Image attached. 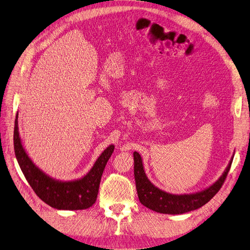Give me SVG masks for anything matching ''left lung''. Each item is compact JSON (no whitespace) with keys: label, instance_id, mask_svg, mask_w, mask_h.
<instances>
[{"label":"left lung","instance_id":"left-lung-1","mask_svg":"<svg viewBox=\"0 0 250 250\" xmlns=\"http://www.w3.org/2000/svg\"><path fill=\"white\" fill-rule=\"evenodd\" d=\"M134 175L140 203L157 213L178 215L197 210L210 201L220 190L229 171L233 155L222 175L211 186L189 194H171L156 187L146 174L141 156L134 151Z\"/></svg>","mask_w":250,"mask_h":250}]
</instances>
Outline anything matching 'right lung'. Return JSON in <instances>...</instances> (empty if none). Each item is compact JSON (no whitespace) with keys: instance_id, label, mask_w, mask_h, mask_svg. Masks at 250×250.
Here are the masks:
<instances>
[{"instance_id":"obj_1","label":"right lung","mask_w":250,"mask_h":250,"mask_svg":"<svg viewBox=\"0 0 250 250\" xmlns=\"http://www.w3.org/2000/svg\"><path fill=\"white\" fill-rule=\"evenodd\" d=\"M19 114L14 122V152L21 171L37 196L57 210H85L96 200L103 171L114 150L111 144L95 161L94 165L83 178L74 181H59L38 168L22 146L19 132Z\"/></svg>"}]
</instances>
